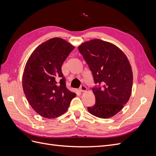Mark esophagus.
<instances>
[{
  "mask_svg": "<svg viewBox=\"0 0 156 156\" xmlns=\"http://www.w3.org/2000/svg\"><path fill=\"white\" fill-rule=\"evenodd\" d=\"M87 87L85 86H84V85L81 86V87H80V88H79V91L81 92H85V91H87Z\"/></svg>",
  "mask_w": 156,
  "mask_h": 156,
  "instance_id": "obj_1",
  "label": "esophagus"
}]
</instances>
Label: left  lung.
Here are the masks:
<instances>
[{"instance_id": "1", "label": "left lung", "mask_w": 156, "mask_h": 156, "mask_svg": "<svg viewBox=\"0 0 156 156\" xmlns=\"http://www.w3.org/2000/svg\"><path fill=\"white\" fill-rule=\"evenodd\" d=\"M78 49L91 70L96 103L88 107L94 116L108 119L128 101L133 86L131 66L124 52L115 45L99 39L83 43Z\"/></svg>"}]
</instances>
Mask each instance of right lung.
<instances>
[{
    "label": "right lung",
    "mask_w": 156,
    "mask_h": 156,
    "mask_svg": "<svg viewBox=\"0 0 156 156\" xmlns=\"http://www.w3.org/2000/svg\"><path fill=\"white\" fill-rule=\"evenodd\" d=\"M75 48L66 40L54 37L44 42L28 59L23 75V88L37 113L54 119L68 110L76 94L66 86L62 66Z\"/></svg>",
    "instance_id": "right-lung-1"
}]
</instances>
